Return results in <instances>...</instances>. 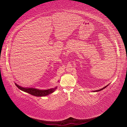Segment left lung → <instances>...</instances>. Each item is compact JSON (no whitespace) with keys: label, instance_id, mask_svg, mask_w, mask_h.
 Wrapping results in <instances>:
<instances>
[{"label":"left lung","instance_id":"obj_1","mask_svg":"<svg viewBox=\"0 0 127 127\" xmlns=\"http://www.w3.org/2000/svg\"><path fill=\"white\" fill-rule=\"evenodd\" d=\"M108 85H107V86H105V87H104V88H102V89H100V90H96V91H96V92H98V91H101V90H102L103 89H105V88H106L107 86H108Z\"/></svg>","mask_w":127,"mask_h":127}]
</instances>
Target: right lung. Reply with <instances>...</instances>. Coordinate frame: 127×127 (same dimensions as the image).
I'll return each mask as SVG.
<instances>
[{"label":"right lung","instance_id":"1","mask_svg":"<svg viewBox=\"0 0 127 127\" xmlns=\"http://www.w3.org/2000/svg\"><path fill=\"white\" fill-rule=\"evenodd\" d=\"M15 85H16V86L18 87L19 89L22 90V91L27 92V93L31 94L32 95H33L35 96H40V97L48 95L53 93V92H54L56 89H57V87H55V88H53V89H51L49 90H41L33 89V88H24V87L20 86H18V85L16 84V83H15Z\"/></svg>","mask_w":127,"mask_h":127}]
</instances>
